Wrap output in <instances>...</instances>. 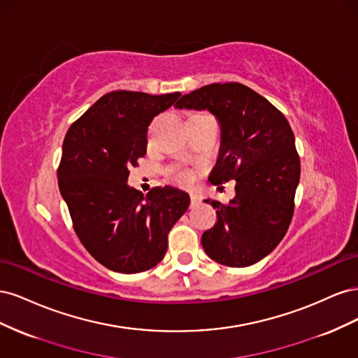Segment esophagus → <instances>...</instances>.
Masks as SVG:
<instances>
[{
  "mask_svg": "<svg viewBox=\"0 0 358 358\" xmlns=\"http://www.w3.org/2000/svg\"><path fill=\"white\" fill-rule=\"evenodd\" d=\"M201 203V197L199 196L197 192H191V206L194 208V206H199Z\"/></svg>",
  "mask_w": 358,
  "mask_h": 358,
  "instance_id": "34e87169",
  "label": "esophagus"
}]
</instances>
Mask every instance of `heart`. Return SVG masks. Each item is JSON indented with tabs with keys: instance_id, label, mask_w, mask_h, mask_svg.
<instances>
[{
	"instance_id": "obj_1",
	"label": "heart",
	"mask_w": 358,
	"mask_h": 358,
	"mask_svg": "<svg viewBox=\"0 0 358 358\" xmlns=\"http://www.w3.org/2000/svg\"><path fill=\"white\" fill-rule=\"evenodd\" d=\"M191 179H192V175L189 171H180V173H178V176H176V180L180 182V183H188Z\"/></svg>"
}]
</instances>
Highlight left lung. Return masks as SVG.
Masks as SVG:
<instances>
[{
    "label": "left lung",
    "mask_w": 358,
    "mask_h": 358,
    "mask_svg": "<svg viewBox=\"0 0 358 358\" xmlns=\"http://www.w3.org/2000/svg\"><path fill=\"white\" fill-rule=\"evenodd\" d=\"M176 109L209 110L220 124L221 146L212 183L236 179L229 204L204 200L216 209L201 236L213 262L248 267L267 257L288 230L300 180L294 133L276 107L242 83H212L185 94Z\"/></svg>",
    "instance_id": "left-lung-1"
}]
</instances>
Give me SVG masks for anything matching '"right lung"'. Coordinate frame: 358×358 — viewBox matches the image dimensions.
<instances>
[{
	"instance_id": "1",
	"label": "right lung",
	"mask_w": 358,
	"mask_h": 358,
	"mask_svg": "<svg viewBox=\"0 0 358 358\" xmlns=\"http://www.w3.org/2000/svg\"><path fill=\"white\" fill-rule=\"evenodd\" d=\"M180 96L113 91L95 101L67 131L58 185L74 231L96 262L117 273L155 267L171 227L189 206L188 192L129 187L128 169L145 157L148 127Z\"/></svg>"
}]
</instances>
